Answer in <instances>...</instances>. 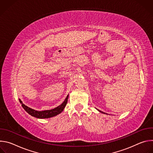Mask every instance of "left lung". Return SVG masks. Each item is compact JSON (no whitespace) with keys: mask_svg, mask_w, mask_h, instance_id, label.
I'll list each match as a JSON object with an SVG mask.
<instances>
[{"mask_svg":"<svg viewBox=\"0 0 153 153\" xmlns=\"http://www.w3.org/2000/svg\"><path fill=\"white\" fill-rule=\"evenodd\" d=\"M100 111V112H101V113H103V112H102V111Z\"/></svg>","mask_w":153,"mask_h":153,"instance_id":"8db88e82","label":"left lung"}]
</instances>
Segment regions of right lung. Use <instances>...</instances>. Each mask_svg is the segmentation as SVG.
<instances>
[{
  "label": "right lung",
  "instance_id": "add662e5",
  "mask_svg": "<svg viewBox=\"0 0 153 153\" xmlns=\"http://www.w3.org/2000/svg\"><path fill=\"white\" fill-rule=\"evenodd\" d=\"M68 99V95L67 96L66 99H65L64 102L60 105L58 106L57 107L54 109H52V110H45V111L34 110L33 109L30 108L28 106H26L25 104H24L20 99H19V102L22 104V106L24 110L31 116L39 119H47V118H50V117L56 116L57 114L61 113L67 103Z\"/></svg>",
  "mask_w": 153,
  "mask_h": 153
}]
</instances>
